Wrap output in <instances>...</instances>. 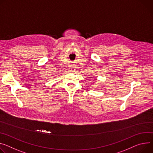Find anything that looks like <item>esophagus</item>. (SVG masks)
I'll list each match as a JSON object with an SVG mask.
<instances>
[{"mask_svg":"<svg viewBox=\"0 0 153 153\" xmlns=\"http://www.w3.org/2000/svg\"><path fill=\"white\" fill-rule=\"evenodd\" d=\"M74 68H75V67L74 66H70V69H71V70H73V69H74Z\"/></svg>","mask_w":153,"mask_h":153,"instance_id":"obj_1","label":"esophagus"}]
</instances>
